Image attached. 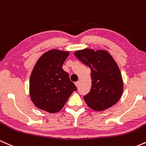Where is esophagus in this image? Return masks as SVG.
<instances>
[{
  "instance_id": "34e87169",
  "label": "esophagus",
  "mask_w": 146,
  "mask_h": 146,
  "mask_svg": "<svg viewBox=\"0 0 146 146\" xmlns=\"http://www.w3.org/2000/svg\"><path fill=\"white\" fill-rule=\"evenodd\" d=\"M75 85H76V86L78 87L79 86V81H77V82H75Z\"/></svg>"
}]
</instances>
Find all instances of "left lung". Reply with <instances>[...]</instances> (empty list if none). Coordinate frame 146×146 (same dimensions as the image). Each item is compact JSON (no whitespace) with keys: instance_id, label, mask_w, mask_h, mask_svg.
Segmentation results:
<instances>
[{"instance_id":"1","label":"left lung","mask_w":146,"mask_h":146,"mask_svg":"<svg viewBox=\"0 0 146 146\" xmlns=\"http://www.w3.org/2000/svg\"><path fill=\"white\" fill-rule=\"evenodd\" d=\"M76 57L91 70L92 88L84 100L93 110L101 112L119 101L123 82L117 63L108 52L83 49L74 52Z\"/></svg>"}]
</instances>
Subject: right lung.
<instances>
[{
  "mask_svg": "<svg viewBox=\"0 0 146 146\" xmlns=\"http://www.w3.org/2000/svg\"><path fill=\"white\" fill-rule=\"evenodd\" d=\"M68 51L49 50L34 65L29 79V96L34 106L50 113L58 112L76 87L62 68Z\"/></svg>",
  "mask_w": 146,
  "mask_h": 146,
  "instance_id": "add662e5",
  "label": "right lung"
}]
</instances>
